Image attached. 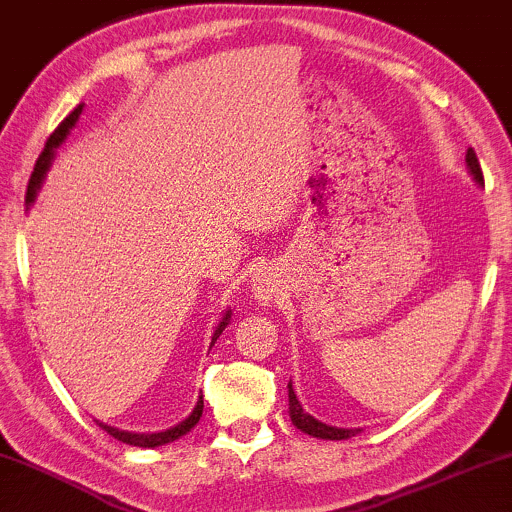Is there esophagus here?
Returning <instances> with one entry per match:
<instances>
[{
	"instance_id": "obj_1",
	"label": "esophagus",
	"mask_w": 512,
	"mask_h": 512,
	"mask_svg": "<svg viewBox=\"0 0 512 512\" xmlns=\"http://www.w3.org/2000/svg\"><path fill=\"white\" fill-rule=\"evenodd\" d=\"M252 291H255V298L267 300L276 291V279L269 272H257L252 276Z\"/></svg>"
}]
</instances>
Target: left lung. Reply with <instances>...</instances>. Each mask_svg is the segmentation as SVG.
<instances>
[{"mask_svg":"<svg viewBox=\"0 0 512 512\" xmlns=\"http://www.w3.org/2000/svg\"><path fill=\"white\" fill-rule=\"evenodd\" d=\"M465 162H467V171H470V176L474 178V183H477V186H484L482 166H479V159H477V155H474L472 147H467ZM288 415H291V422L300 429V432L315 436V439L343 441V439H350V436H355L357 432H360V429H341V427H331V424H324V422L315 420L310 412L303 410V405H300L298 396H295L291 381H288Z\"/></svg>","mask_w":512,"mask_h":512,"instance_id":"1","label":"left lung"}]
</instances>
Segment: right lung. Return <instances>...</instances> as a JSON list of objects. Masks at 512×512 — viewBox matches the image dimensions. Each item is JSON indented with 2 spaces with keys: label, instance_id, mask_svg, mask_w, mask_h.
<instances>
[{
  "label": "right lung",
  "instance_id": "right-lung-1",
  "mask_svg": "<svg viewBox=\"0 0 512 512\" xmlns=\"http://www.w3.org/2000/svg\"><path fill=\"white\" fill-rule=\"evenodd\" d=\"M80 114H83V104H78V107L73 109V112H71L69 116H66L64 121L59 123L57 131H54L52 135H49V140H47L45 150H42V155H40V159H38V164H35V171H33V176H30V183H28V193H26V205H28V209L35 205V200H38V193H40L42 183H45L49 166H52L54 157H57V150H59L61 145L66 143V138H69V133L73 131V126H76V123H78ZM229 322H231V310H226L224 315H221L219 324L214 326L212 343H209V346H214V341H217V338L221 336V331H224L226 326H229ZM202 408H205V403H202V396H197L195 408H193V412H190V415L186 417V420L178 422V424H174V427L164 429V432H152V434H150V432H147V434L123 432V429L109 427V424H104V422H97V424H100V427L104 429V432L112 434L114 439H119V441H123V443H128V446H138V448H157V446H164V443H171V441L181 439L183 434H188L190 429H193L195 424L200 422V417H202Z\"/></svg>",
  "mask_w": 512,
  "mask_h": 512
}]
</instances>
